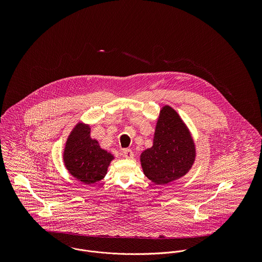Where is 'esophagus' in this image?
<instances>
[{
  "label": "esophagus",
  "mask_w": 262,
  "mask_h": 262,
  "mask_svg": "<svg viewBox=\"0 0 262 262\" xmlns=\"http://www.w3.org/2000/svg\"><path fill=\"white\" fill-rule=\"evenodd\" d=\"M123 155H124L125 158L131 159V158H133L134 153H133V151L131 149H124V151H123Z\"/></svg>",
  "instance_id": "1"
}]
</instances>
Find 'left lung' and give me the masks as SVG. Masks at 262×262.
Returning <instances> with one entry per match:
<instances>
[{
  "instance_id": "8db88e82",
  "label": "left lung",
  "mask_w": 262,
  "mask_h": 262,
  "mask_svg": "<svg viewBox=\"0 0 262 262\" xmlns=\"http://www.w3.org/2000/svg\"><path fill=\"white\" fill-rule=\"evenodd\" d=\"M195 152L186 123L173 108L164 105L155 125L153 144L140 154L143 173L155 185H167L190 170Z\"/></svg>"
}]
</instances>
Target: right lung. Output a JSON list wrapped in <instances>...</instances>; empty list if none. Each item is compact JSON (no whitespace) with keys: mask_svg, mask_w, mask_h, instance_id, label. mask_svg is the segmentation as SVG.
I'll return each instance as SVG.
<instances>
[{"mask_svg":"<svg viewBox=\"0 0 262 262\" xmlns=\"http://www.w3.org/2000/svg\"><path fill=\"white\" fill-rule=\"evenodd\" d=\"M114 154L103 149L91 137V126L78 122L71 131L62 153L68 171L84 185H93L105 178Z\"/></svg>","mask_w":262,"mask_h":262,"instance_id":"obj_1","label":"right lung"}]
</instances>
